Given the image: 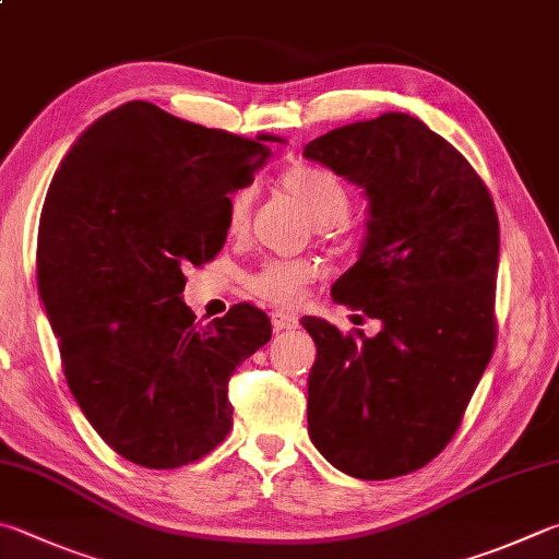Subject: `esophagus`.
Returning <instances> with one entry per match:
<instances>
[{
	"mask_svg": "<svg viewBox=\"0 0 559 559\" xmlns=\"http://www.w3.org/2000/svg\"><path fill=\"white\" fill-rule=\"evenodd\" d=\"M271 324H273V332H288V330L298 328V318L293 312L278 310V312L271 314Z\"/></svg>",
	"mask_w": 559,
	"mask_h": 559,
	"instance_id": "1",
	"label": "esophagus"
}]
</instances>
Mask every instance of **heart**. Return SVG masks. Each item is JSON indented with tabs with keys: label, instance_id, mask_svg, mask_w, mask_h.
<instances>
[{
	"label": "heart",
	"instance_id": "b5f03b06",
	"mask_svg": "<svg viewBox=\"0 0 559 559\" xmlns=\"http://www.w3.org/2000/svg\"><path fill=\"white\" fill-rule=\"evenodd\" d=\"M281 188L308 210V215L318 225V231L324 237L342 235L347 229V217L352 210V195L344 182L320 168L298 166L290 168L281 178ZM253 192L251 188L239 190L229 202V231H245L251 215ZM318 278V266L310 261L298 259H269L263 261L259 271H253L247 286L261 300L273 306H296L306 296V288Z\"/></svg>",
	"mask_w": 559,
	"mask_h": 559
}]
</instances>
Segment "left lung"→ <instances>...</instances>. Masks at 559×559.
Wrapping results in <instances>:
<instances>
[{"label": "left lung", "mask_w": 559, "mask_h": 559, "mask_svg": "<svg viewBox=\"0 0 559 559\" xmlns=\"http://www.w3.org/2000/svg\"><path fill=\"white\" fill-rule=\"evenodd\" d=\"M302 156L367 192V239L332 298L383 324L367 337L302 318L318 347L308 432L340 472L393 479L448 448L491 359L499 217L469 160L403 111L332 129Z\"/></svg>", "instance_id": "left-lung-1"}]
</instances>
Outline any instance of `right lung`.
Returning a JSON list of instances; mask_svg holds the SVG:
<instances>
[{
	"mask_svg": "<svg viewBox=\"0 0 559 559\" xmlns=\"http://www.w3.org/2000/svg\"><path fill=\"white\" fill-rule=\"evenodd\" d=\"M245 139L127 103L83 131L50 180L38 293L80 411L111 450L148 469L212 452L231 428L229 377L271 340L239 302L195 322L186 273L217 257L229 192L271 156Z\"/></svg>",
	"mask_w": 559,
	"mask_h": 559,
	"instance_id": "right-lung-1",
	"label": "right lung"
}]
</instances>
